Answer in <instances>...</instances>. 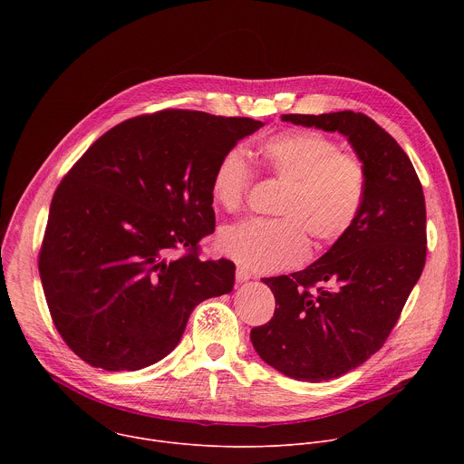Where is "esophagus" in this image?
I'll return each instance as SVG.
<instances>
[{"mask_svg": "<svg viewBox=\"0 0 464 464\" xmlns=\"http://www.w3.org/2000/svg\"><path fill=\"white\" fill-rule=\"evenodd\" d=\"M235 277H237V283H238V285H242V283H247V281L251 279V274H249L246 268L238 266V268H237V274H235Z\"/></svg>", "mask_w": 464, "mask_h": 464, "instance_id": "obj_1", "label": "esophagus"}]
</instances>
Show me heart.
<instances>
[{
    "mask_svg": "<svg viewBox=\"0 0 464 464\" xmlns=\"http://www.w3.org/2000/svg\"><path fill=\"white\" fill-rule=\"evenodd\" d=\"M262 167L286 181L276 213L279 218H246L222 227L218 249L251 272L272 274L301 264L317 246L342 240L356 224L367 192L363 163L312 130H288L258 147ZM253 170L246 154L226 150L211 174V196L224 211H237Z\"/></svg>",
    "mask_w": 464,
    "mask_h": 464,
    "instance_id": "obj_1",
    "label": "heart"
}]
</instances>
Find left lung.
Segmentation results:
<instances>
[{
	"instance_id": "obj_1",
	"label": "left lung",
	"mask_w": 464,
	"mask_h": 464,
	"mask_svg": "<svg viewBox=\"0 0 464 464\" xmlns=\"http://www.w3.org/2000/svg\"><path fill=\"white\" fill-rule=\"evenodd\" d=\"M281 121L338 131L367 174L353 229L304 270L262 279L276 295V314L249 334L270 367L323 382L367 362L399 321L426 262V204L410 158L371 117L333 111ZM312 285L320 286L314 295Z\"/></svg>"
}]
</instances>
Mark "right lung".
I'll return each mask as SVG.
<instances>
[{
    "instance_id": "obj_1",
    "label": "right lung",
    "mask_w": 464,
    "mask_h": 464,
    "mask_svg": "<svg viewBox=\"0 0 464 464\" xmlns=\"http://www.w3.org/2000/svg\"><path fill=\"white\" fill-rule=\"evenodd\" d=\"M260 126L187 110L128 119L62 179L38 270L79 358L104 371L149 367L176 349L198 304L233 290L235 264L202 260L196 244L215 231L218 158Z\"/></svg>"
}]
</instances>
